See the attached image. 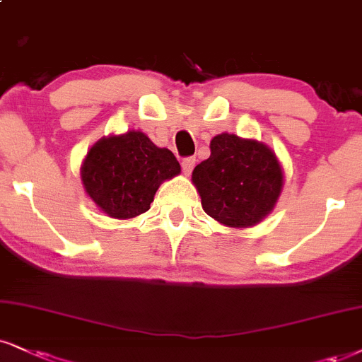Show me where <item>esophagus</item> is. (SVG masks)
Here are the masks:
<instances>
[{"label":"esophagus","mask_w":362,"mask_h":362,"mask_svg":"<svg viewBox=\"0 0 362 362\" xmlns=\"http://www.w3.org/2000/svg\"><path fill=\"white\" fill-rule=\"evenodd\" d=\"M194 164H196V159L193 158V156H189V158H185V159H182V160H181L182 173H185L186 176H188V174H191V171H193Z\"/></svg>","instance_id":"34e87169"}]
</instances>
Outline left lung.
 Returning a JSON list of instances; mask_svg holds the SVG:
<instances>
[{
  "instance_id": "1",
  "label": "left lung",
  "mask_w": 362,
  "mask_h": 362,
  "mask_svg": "<svg viewBox=\"0 0 362 362\" xmlns=\"http://www.w3.org/2000/svg\"><path fill=\"white\" fill-rule=\"evenodd\" d=\"M211 156L193 171L203 209L233 228L257 225L274 209L284 185L275 154L260 142L235 134L213 137Z\"/></svg>"
}]
</instances>
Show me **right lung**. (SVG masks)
<instances>
[{
	"label": "right lung",
	"instance_id": "add662e5",
	"mask_svg": "<svg viewBox=\"0 0 362 362\" xmlns=\"http://www.w3.org/2000/svg\"><path fill=\"white\" fill-rule=\"evenodd\" d=\"M180 171L171 151L158 147L146 134L131 131L104 137L88 151L82 181L102 211L126 220L147 211L160 182Z\"/></svg>",
	"mask_w": 362,
	"mask_h": 362
}]
</instances>
